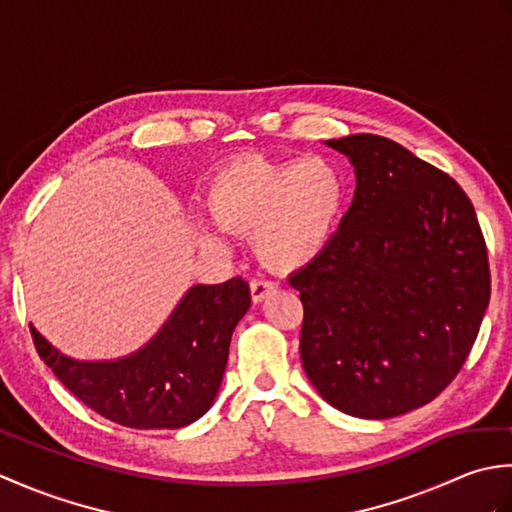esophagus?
<instances>
[{
  "label": "esophagus",
  "mask_w": 512,
  "mask_h": 512,
  "mask_svg": "<svg viewBox=\"0 0 512 512\" xmlns=\"http://www.w3.org/2000/svg\"><path fill=\"white\" fill-rule=\"evenodd\" d=\"M275 288L277 286L270 284V281L253 279V281H250V299H253V303H262L268 295H273Z\"/></svg>",
  "instance_id": "obj_1"
}]
</instances>
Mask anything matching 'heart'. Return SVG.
<instances>
[{"mask_svg": "<svg viewBox=\"0 0 512 512\" xmlns=\"http://www.w3.org/2000/svg\"><path fill=\"white\" fill-rule=\"evenodd\" d=\"M345 206V173L323 156H244L224 165L206 187L213 224L233 235L255 230V255L277 275L299 273L323 257ZM195 233L206 246L224 244L222 233L206 222H195Z\"/></svg>", "mask_w": 512, "mask_h": 512, "instance_id": "obj_1", "label": "heart"}]
</instances>
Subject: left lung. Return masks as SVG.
I'll use <instances>...</instances> for the list:
<instances>
[{
    "label": "left lung",
    "instance_id": "obj_1",
    "mask_svg": "<svg viewBox=\"0 0 512 512\" xmlns=\"http://www.w3.org/2000/svg\"><path fill=\"white\" fill-rule=\"evenodd\" d=\"M350 158L354 200L301 292V363L325 402L383 420L436 398L460 372L491 299L484 235L447 173L394 140L325 143Z\"/></svg>",
    "mask_w": 512,
    "mask_h": 512
}]
</instances>
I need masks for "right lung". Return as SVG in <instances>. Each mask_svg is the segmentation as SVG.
Returning <instances> with one entry per match:
<instances>
[{
  "label": "right lung",
  "instance_id": "add662e5",
  "mask_svg": "<svg viewBox=\"0 0 512 512\" xmlns=\"http://www.w3.org/2000/svg\"><path fill=\"white\" fill-rule=\"evenodd\" d=\"M248 308L242 277L195 284L149 343L114 361H76L35 325L30 332L41 361L103 418L132 429H180L211 409L233 330Z\"/></svg>",
  "mask_w": 512,
  "mask_h": 512
}]
</instances>
